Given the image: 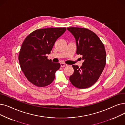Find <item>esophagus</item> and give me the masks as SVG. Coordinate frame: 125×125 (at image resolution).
Returning <instances> with one entry per match:
<instances>
[{
    "label": "esophagus",
    "instance_id": "obj_1",
    "mask_svg": "<svg viewBox=\"0 0 125 125\" xmlns=\"http://www.w3.org/2000/svg\"><path fill=\"white\" fill-rule=\"evenodd\" d=\"M60 64H61V67H65V66H67V65L66 64H65V63H61Z\"/></svg>",
    "mask_w": 125,
    "mask_h": 125
}]
</instances>
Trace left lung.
Masks as SVG:
<instances>
[{"instance_id":"left-lung-1","label":"left lung","mask_w":125,"mask_h":125,"mask_svg":"<svg viewBox=\"0 0 125 125\" xmlns=\"http://www.w3.org/2000/svg\"><path fill=\"white\" fill-rule=\"evenodd\" d=\"M73 35L77 44V53L82 56V66L73 65V73L69 80L75 87L88 88L99 79L106 63L104 44L94 32L85 28H67Z\"/></svg>"}]
</instances>
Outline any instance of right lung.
I'll return each instance as SVG.
<instances>
[{"label":"right lung","instance_id":"right-lung-1","mask_svg":"<svg viewBox=\"0 0 125 125\" xmlns=\"http://www.w3.org/2000/svg\"><path fill=\"white\" fill-rule=\"evenodd\" d=\"M66 30L65 28L38 29L25 38L18 59L21 70L32 84L45 87L54 80L60 64L52 62L46 55L51 53L56 41Z\"/></svg>","mask_w":125,"mask_h":125}]
</instances>
